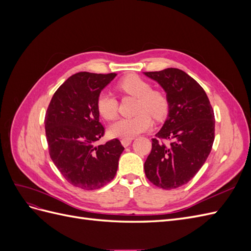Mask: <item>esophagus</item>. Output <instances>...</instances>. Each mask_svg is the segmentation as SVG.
<instances>
[{
    "label": "esophagus",
    "instance_id": "obj_1",
    "mask_svg": "<svg viewBox=\"0 0 251 251\" xmlns=\"http://www.w3.org/2000/svg\"><path fill=\"white\" fill-rule=\"evenodd\" d=\"M132 142V138L130 139H121V144H123L124 147H128Z\"/></svg>",
    "mask_w": 251,
    "mask_h": 251
}]
</instances>
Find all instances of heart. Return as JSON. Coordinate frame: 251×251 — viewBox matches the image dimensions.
I'll list each match as a JSON object with an SVG mask.
<instances>
[{
	"label": "heart",
	"mask_w": 251,
	"mask_h": 251,
	"mask_svg": "<svg viewBox=\"0 0 251 251\" xmlns=\"http://www.w3.org/2000/svg\"><path fill=\"white\" fill-rule=\"evenodd\" d=\"M116 88L123 94L137 98L135 116L121 118L113 124L110 133L114 137L130 139L149 130L151 117L161 120L166 117L170 109L169 98L160 90H154L151 83L136 74H130L118 80ZM96 108L98 113L107 120H113L118 114L117 98L108 91H102L97 96Z\"/></svg>",
	"instance_id": "obj_1"
}]
</instances>
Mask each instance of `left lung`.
Instances as JSON below:
<instances>
[{
  "label": "left lung",
  "instance_id": "8db88e82",
  "mask_svg": "<svg viewBox=\"0 0 251 251\" xmlns=\"http://www.w3.org/2000/svg\"><path fill=\"white\" fill-rule=\"evenodd\" d=\"M144 74L160 83L170 102L168 119L151 139L144 172L155 186L177 188L195 177L210 153L214 110L203 88L184 71L168 68Z\"/></svg>",
  "mask_w": 251,
  "mask_h": 251
}]
</instances>
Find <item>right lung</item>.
Here are the masks:
<instances>
[{
  "mask_svg": "<svg viewBox=\"0 0 251 251\" xmlns=\"http://www.w3.org/2000/svg\"><path fill=\"white\" fill-rule=\"evenodd\" d=\"M116 73L79 72L52 96L45 115L49 155L64 178L87 191L100 188L115 177L125 148L118 139L98 144L104 135L96 100Z\"/></svg>",
  "mask_w": 251,
  "mask_h": 251,
  "instance_id": "add662e5",
  "label": "right lung"
}]
</instances>
